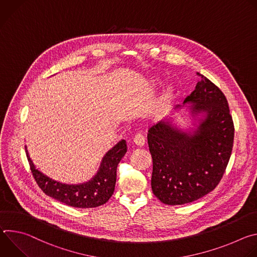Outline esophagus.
Masks as SVG:
<instances>
[{
  "label": "esophagus",
  "instance_id": "34e87169",
  "mask_svg": "<svg viewBox=\"0 0 257 257\" xmlns=\"http://www.w3.org/2000/svg\"><path fill=\"white\" fill-rule=\"evenodd\" d=\"M133 141H134V143H135L137 146H139V148H141V146H143L144 143H145V138H144V136H143L141 133H137V134L134 136Z\"/></svg>",
  "mask_w": 257,
  "mask_h": 257
}]
</instances>
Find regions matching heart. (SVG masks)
Here are the masks:
<instances>
[{"label":"heart","mask_w":257,"mask_h":257,"mask_svg":"<svg viewBox=\"0 0 257 257\" xmlns=\"http://www.w3.org/2000/svg\"><path fill=\"white\" fill-rule=\"evenodd\" d=\"M161 84H162V80L159 79V78L153 79L150 82L151 87H154V88L161 85ZM176 97H177V89L173 85H168L164 89L160 99L157 101V103L155 104V106L153 108L154 116L163 115L167 111V109L172 105V103L174 102Z\"/></svg>","instance_id":"heart-1"}]
</instances>
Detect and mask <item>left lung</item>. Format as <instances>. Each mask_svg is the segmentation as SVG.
I'll use <instances>...</instances> for the list:
<instances>
[{
  "label": "left lung",
  "mask_w": 257,
  "mask_h": 257,
  "mask_svg": "<svg viewBox=\"0 0 257 257\" xmlns=\"http://www.w3.org/2000/svg\"><path fill=\"white\" fill-rule=\"evenodd\" d=\"M197 75L200 81L183 102L190 104L194 127L180 128L174 118L167 117L148 134L154 165L152 189L169 205L189 203L212 191L232 153L234 124L227 98L210 80Z\"/></svg>",
  "instance_id": "8db88e82"
}]
</instances>
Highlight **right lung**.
<instances>
[{
    "label": "right lung",
    "instance_id": "add662e5",
    "mask_svg": "<svg viewBox=\"0 0 257 257\" xmlns=\"http://www.w3.org/2000/svg\"><path fill=\"white\" fill-rule=\"evenodd\" d=\"M26 157L32 175L40 188L50 197L78 208H91L104 204L114 193L117 167L127 152L124 139L119 141L102 158L97 173L87 182L80 184H64L53 180L36 169L25 146Z\"/></svg>",
    "mask_w": 257,
    "mask_h": 257
}]
</instances>
